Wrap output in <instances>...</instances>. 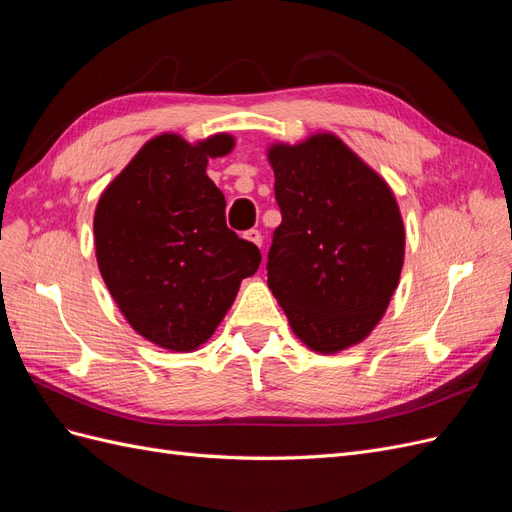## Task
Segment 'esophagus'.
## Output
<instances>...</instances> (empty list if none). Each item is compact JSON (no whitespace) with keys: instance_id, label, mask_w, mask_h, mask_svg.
Returning <instances> with one entry per match:
<instances>
[{"instance_id":"obj_1","label":"esophagus","mask_w":512,"mask_h":512,"mask_svg":"<svg viewBox=\"0 0 512 512\" xmlns=\"http://www.w3.org/2000/svg\"><path fill=\"white\" fill-rule=\"evenodd\" d=\"M247 241H250V243H254V245H262V235H260V230H256V228H252V230H247L245 232V235H243Z\"/></svg>"}]
</instances>
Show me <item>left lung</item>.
I'll return each instance as SVG.
<instances>
[{
    "label": "left lung",
    "mask_w": 512,
    "mask_h": 512,
    "mask_svg": "<svg viewBox=\"0 0 512 512\" xmlns=\"http://www.w3.org/2000/svg\"><path fill=\"white\" fill-rule=\"evenodd\" d=\"M267 284L303 344L333 354L374 331L399 284L406 232L397 200L337 136L273 145Z\"/></svg>",
    "instance_id": "1"
}]
</instances>
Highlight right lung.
Listing matches in <instances>:
<instances>
[{"instance_id":"1","label":"right lung","mask_w":512,"mask_h":512,"mask_svg":"<svg viewBox=\"0 0 512 512\" xmlns=\"http://www.w3.org/2000/svg\"><path fill=\"white\" fill-rule=\"evenodd\" d=\"M235 147L215 134L190 145L162 134L136 153L100 196L96 256L108 292L132 329L168 350L205 344L235 301L260 250L226 226V200L209 158Z\"/></svg>"}]
</instances>
